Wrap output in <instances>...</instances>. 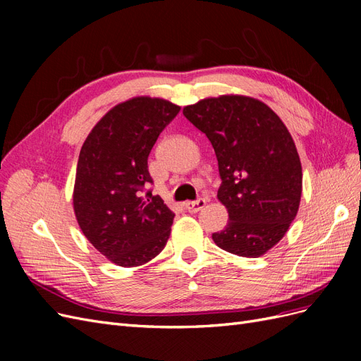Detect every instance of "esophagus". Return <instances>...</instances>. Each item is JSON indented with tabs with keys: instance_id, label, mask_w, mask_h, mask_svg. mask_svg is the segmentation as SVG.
<instances>
[{
	"instance_id": "1",
	"label": "esophagus",
	"mask_w": 361,
	"mask_h": 361,
	"mask_svg": "<svg viewBox=\"0 0 361 361\" xmlns=\"http://www.w3.org/2000/svg\"><path fill=\"white\" fill-rule=\"evenodd\" d=\"M204 204H206V200L199 199V200H194V202H187L183 206H185V209L192 214V212H199L200 209H203Z\"/></svg>"
}]
</instances>
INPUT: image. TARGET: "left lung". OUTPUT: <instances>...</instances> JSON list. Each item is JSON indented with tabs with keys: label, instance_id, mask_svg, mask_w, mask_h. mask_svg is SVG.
Instances as JSON below:
<instances>
[{
	"label": "left lung",
	"instance_id": "obj_1",
	"mask_svg": "<svg viewBox=\"0 0 361 361\" xmlns=\"http://www.w3.org/2000/svg\"><path fill=\"white\" fill-rule=\"evenodd\" d=\"M215 150L220 200L228 212L214 243L232 255L259 257L285 236L297 216L302 171L288 128L268 105L220 96L183 108Z\"/></svg>",
	"mask_w": 361,
	"mask_h": 361
}]
</instances>
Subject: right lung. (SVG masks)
I'll return each mask as SVG.
<instances>
[{
    "instance_id": "1",
    "label": "right lung",
    "mask_w": 361,
    "mask_h": 361,
    "mask_svg": "<svg viewBox=\"0 0 361 361\" xmlns=\"http://www.w3.org/2000/svg\"><path fill=\"white\" fill-rule=\"evenodd\" d=\"M180 106L134 97L108 111L85 138L73 188V209L84 236L118 267H138L166 247L174 214L159 195L147 158Z\"/></svg>"
}]
</instances>
